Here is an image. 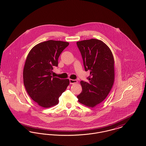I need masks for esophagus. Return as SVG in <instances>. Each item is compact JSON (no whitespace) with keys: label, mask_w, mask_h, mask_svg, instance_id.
<instances>
[{"label":"esophagus","mask_w":146,"mask_h":146,"mask_svg":"<svg viewBox=\"0 0 146 146\" xmlns=\"http://www.w3.org/2000/svg\"><path fill=\"white\" fill-rule=\"evenodd\" d=\"M77 83V80H73V79H70V84H73L76 83Z\"/></svg>","instance_id":"obj_1"}]
</instances>
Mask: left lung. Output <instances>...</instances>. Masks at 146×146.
Here are the masks:
<instances>
[{
    "mask_svg": "<svg viewBox=\"0 0 146 146\" xmlns=\"http://www.w3.org/2000/svg\"><path fill=\"white\" fill-rule=\"evenodd\" d=\"M85 71L89 70L88 81L82 80L78 101L89 107L102 102L111 90L114 80V58L108 46L101 40L91 39L76 42Z\"/></svg>",
    "mask_w": 146,
    "mask_h": 146,
    "instance_id": "left-lung-1",
    "label": "left lung"
}]
</instances>
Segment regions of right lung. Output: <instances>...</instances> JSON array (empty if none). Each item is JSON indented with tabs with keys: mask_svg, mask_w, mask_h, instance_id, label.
<instances>
[{
	"mask_svg": "<svg viewBox=\"0 0 146 146\" xmlns=\"http://www.w3.org/2000/svg\"><path fill=\"white\" fill-rule=\"evenodd\" d=\"M68 42L50 40L40 42L29 52L25 64L23 83L29 96L40 106L49 108L58 104V98L70 84L68 79L51 76L54 67Z\"/></svg>",
	"mask_w": 146,
	"mask_h": 146,
	"instance_id": "right-lung-1",
	"label": "right lung"
}]
</instances>
